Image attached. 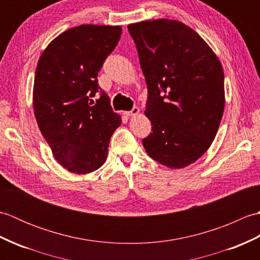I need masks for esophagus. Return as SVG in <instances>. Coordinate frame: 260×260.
<instances>
[{
	"label": "esophagus",
	"mask_w": 260,
	"mask_h": 260,
	"mask_svg": "<svg viewBox=\"0 0 260 260\" xmlns=\"http://www.w3.org/2000/svg\"><path fill=\"white\" fill-rule=\"evenodd\" d=\"M139 114H140V108H137V107H134L133 109L131 110V112H125L124 113V115H126V116H136Z\"/></svg>",
	"instance_id": "obj_1"
}]
</instances>
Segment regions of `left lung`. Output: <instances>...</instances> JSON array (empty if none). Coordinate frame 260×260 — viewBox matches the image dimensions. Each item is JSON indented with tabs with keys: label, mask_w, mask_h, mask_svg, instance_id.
Returning <instances> with one entry per match:
<instances>
[{
	"label": "left lung",
	"mask_w": 260,
	"mask_h": 260,
	"mask_svg": "<svg viewBox=\"0 0 260 260\" xmlns=\"http://www.w3.org/2000/svg\"><path fill=\"white\" fill-rule=\"evenodd\" d=\"M139 51L152 131L148 156L170 169L194 163L212 144L224 109L221 62L190 26L157 19L128 24Z\"/></svg>",
	"instance_id": "obj_1"
}]
</instances>
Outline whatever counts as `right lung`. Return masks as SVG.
Masks as SVG:
<instances>
[{
    "label": "right lung",
    "mask_w": 260,
    "mask_h": 260,
    "mask_svg": "<svg viewBox=\"0 0 260 260\" xmlns=\"http://www.w3.org/2000/svg\"><path fill=\"white\" fill-rule=\"evenodd\" d=\"M119 25L81 24L62 32L39 58L33 85V112L54 158L76 174L99 169L109 141L121 124L97 77L117 46Z\"/></svg>",
    "instance_id": "obj_1"
}]
</instances>
